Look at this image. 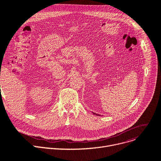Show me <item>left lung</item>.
Returning <instances> with one entry per match:
<instances>
[{
    "label": "left lung",
    "instance_id": "8db88e82",
    "mask_svg": "<svg viewBox=\"0 0 161 161\" xmlns=\"http://www.w3.org/2000/svg\"><path fill=\"white\" fill-rule=\"evenodd\" d=\"M93 114H95V115H98V114H95V113H93Z\"/></svg>",
    "mask_w": 161,
    "mask_h": 161
}]
</instances>
